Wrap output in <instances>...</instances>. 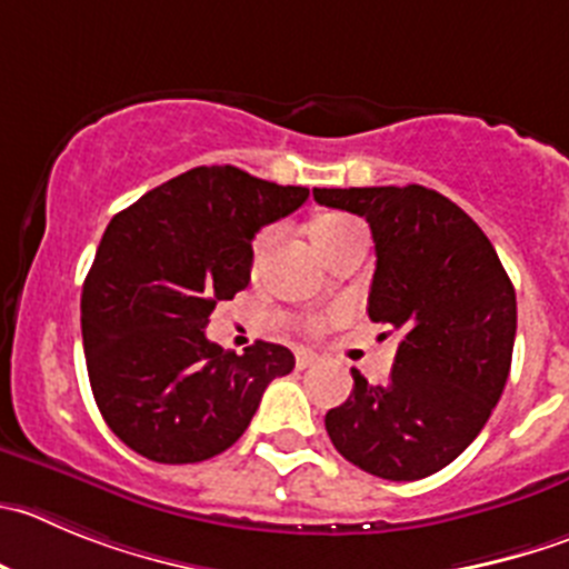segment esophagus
<instances>
[{"mask_svg":"<svg viewBox=\"0 0 569 569\" xmlns=\"http://www.w3.org/2000/svg\"><path fill=\"white\" fill-rule=\"evenodd\" d=\"M316 362H318V357L312 355V351H307V349H296V366H299L301 371L310 369V366H316Z\"/></svg>","mask_w":569,"mask_h":569,"instance_id":"1","label":"esophagus"}]
</instances>
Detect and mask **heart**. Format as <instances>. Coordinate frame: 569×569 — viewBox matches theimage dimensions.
<instances>
[{"instance_id": "heart-1", "label": "heart", "mask_w": 569, "mask_h": 569, "mask_svg": "<svg viewBox=\"0 0 569 569\" xmlns=\"http://www.w3.org/2000/svg\"><path fill=\"white\" fill-rule=\"evenodd\" d=\"M346 223H351L349 218H338V214H327V218H318L316 223H312V229H310V234H312V242H321V240H327L329 234H332V231H338V229H343ZM270 240H273V229H262L259 231L257 237H253V242H251V257L253 259H259L264 253V248L270 246Z\"/></svg>"}]
</instances>
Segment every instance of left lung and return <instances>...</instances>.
<instances>
[{
  "mask_svg": "<svg viewBox=\"0 0 569 569\" xmlns=\"http://www.w3.org/2000/svg\"><path fill=\"white\" fill-rule=\"evenodd\" d=\"M321 207L371 226L369 318L402 332L391 380L355 388L323 419L362 472L419 480L456 461L489 421L517 335V296L480 226L436 189H312Z\"/></svg>",
  "mask_w": 569,
  "mask_h": 569,
  "instance_id": "1",
  "label": "left lung"
}]
</instances>
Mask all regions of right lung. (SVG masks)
<instances>
[{"mask_svg": "<svg viewBox=\"0 0 569 569\" xmlns=\"http://www.w3.org/2000/svg\"><path fill=\"white\" fill-rule=\"evenodd\" d=\"M310 198L246 170L194 167L113 214L80 296L86 369L102 419L156 463H198L246 432L293 351L242 355L207 338L220 301L251 281V240Z\"/></svg>", "mask_w": 569, "mask_h": 569, "instance_id": "1", "label": "right lung"}]
</instances>
